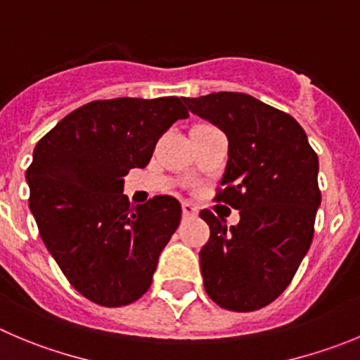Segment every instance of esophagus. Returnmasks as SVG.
Instances as JSON below:
<instances>
[{
    "instance_id": "obj_1",
    "label": "esophagus",
    "mask_w": 360,
    "mask_h": 360,
    "mask_svg": "<svg viewBox=\"0 0 360 360\" xmlns=\"http://www.w3.org/2000/svg\"><path fill=\"white\" fill-rule=\"evenodd\" d=\"M182 212H184V215H196L198 214V208L194 207L193 203H189V201H184V203H182Z\"/></svg>"
}]
</instances>
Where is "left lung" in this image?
<instances>
[{
    "mask_svg": "<svg viewBox=\"0 0 360 360\" xmlns=\"http://www.w3.org/2000/svg\"><path fill=\"white\" fill-rule=\"evenodd\" d=\"M228 136V164L214 201L240 212L228 226L200 217L210 238L200 251L205 292L228 311L262 309L292 283L314 235L318 155L288 112L237 91L184 98Z\"/></svg>",
    "mask_w": 360,
    "mask_h": 360,
    "instance_id": "left-lung-1",
    "label": "left lung"
}]
</instances>
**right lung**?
<instances>
[{
  "label": "right lung",
  "mask_w": 360,
  "mask_h": 360,
  "mask_svg": "<svg viewBox=\"0 0 360 360\" xmlns=\"http://www.w3.org/2000/svg\"><path fill=\"white\" fill-rule=\"evenodd\" d=\"M187 116L178 97L94 101L37 143L30 210L68 283L98 306H129L152 285L182 207L173 196L131 207L123 176L145 167L160 136Z\"/></svg>",
  "instance_id": "1"
}]
</instances>
